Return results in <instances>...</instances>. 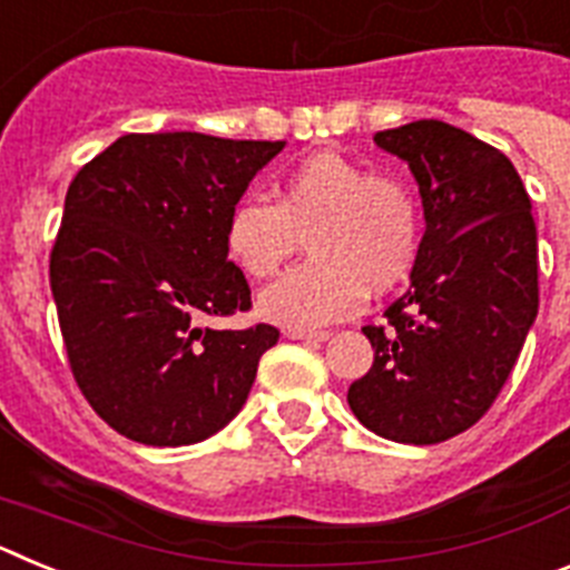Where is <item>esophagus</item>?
<instances>
[{
    "label": "esophagus",
    "instance_id": "34e87169",
    "mask_svg": "<svg viewBox=\"0 0 570 570\" xmlns=\"http://www.w3.org/2000/svg\"><path fill=\"white\" fill-rule=\"evenodd\" d=\"M285 336L288 340H314V342H325L328 340V331H316V328H285Z\"/></svg>",
    "mask_w": 570,
    "mask_h": 570
}]
</instances>
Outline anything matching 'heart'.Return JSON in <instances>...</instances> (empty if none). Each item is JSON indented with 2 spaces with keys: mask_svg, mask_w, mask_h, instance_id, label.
I'll use <instances>...</instances> for the list:
<instances>
[{
  "mask_svg": "<svg viewBox=\"0 0 570 570\" xmlns=\"http://www.w3.org/2000/svg\"><path fill=\"white\" fill-rule=\"evenodd\" d=\"M308 239L311 259L259 294V314L288 328H320L396 288L422 245L414 185L340 150H320L274 183V203L242 196L225 219V248L254 279H268Z\"/></svg>",
  "mask_w": 570,
  "mask_h": 570,
  "instance_id": "1",
  "label": "heart"
}]
</instances>
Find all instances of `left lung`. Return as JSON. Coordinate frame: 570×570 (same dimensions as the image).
Returning <instances> with one entry per match:
<instances>
[{"instance_id":"obj_1","label":"left lung","mask_w":570,"mask_h":570,"mask_svg":"<svg viewBox=\"0 0 570 570\" xmlns=\"http://www.w3.org/2000/svg\"><path fill=\"white\" fill-rule=\"evenodd\" d=\"M407 163L425 234L411 288L365 325L374 365L347 387L356 420L382 440L434 445L493 405L540 308L537 225L505 154L440 119L380 130Z\"/></svg>"}]
</instances>
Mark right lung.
Listing matches in <instances>:
<instances>
[{
    "mask_svg": "<svg viewBox=\"0 0 570 570\" xmlns=\"http://www.w3.org/2000/svg\"><path fill=\"white\" fill-rule=\"evenodd\" d=\"M285 142L128 134L70 183L50 291L79 391L142 445H194L242 411L274 325L205 328L250 308L225 219Z\"/></svg>",
    "mask_w": 570,
    "mask_h": 570,
    "instance_id": "right-lung-1",
    "label": "right lung"
}]
</instances>
